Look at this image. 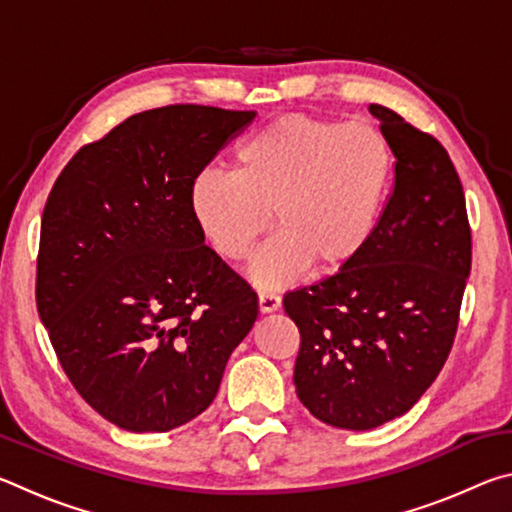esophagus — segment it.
I'll return each instance as SVG.
<instances>
[{
  "label": "esophagus",
  "mask_w": 512,
  "mask_h": 512,
  "mask_svg": "<svg viewBox=\"0 0 512 512\" xmlns=\"http://www.w3.org/2000/svg\"><path fill=\"white\" fill-rule=\"evenodd\" d=\"M257 300H259V311H262V314H273V311H277L282 305V298L277 296V293H268V291L259 293Z\"/></svg>",
  "instance_id": "obj_1"
}]
</instances>
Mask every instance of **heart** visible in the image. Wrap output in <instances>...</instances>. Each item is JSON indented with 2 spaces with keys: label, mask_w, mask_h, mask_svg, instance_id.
<instances>
[{
  "label": "heart",
  "mask_w": 512,
  "mask_h": 512,
  "mask_svg": "<svg viewBox=\"0 0 512 512\" xmlns=\"http://www.w3.org/2000/svg\"><path fill=\"white\" fill-rule=\"evenodd\" d=\"M393 180V149L366 119L284 115L235 153V171L207 169L189 185V210L216 255L239 262L271 228L248 266L257 287L307 271L329 273L357 257L377 228Z\"/></svg>",
  "instance_id": "1"
}]
</instances>
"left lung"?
Returning <instances> with one entry per match:
<instances>
[{
    "instance_id": "obj_1",
    "label": "left lung",
    "mask_w": 512,
    "mask_h": 512,
    "mask_svg": "<svg viewBox=\"0 0 512 512\" xmlns=\"http://www.w3.org/2000/svg\"><path fill=\"white\" fill-rule=\"evenodd\" d=\"M395 155L377 228L339 273L284 296L293 384L320 422L366 431L404 415L443 370L472 266L465 194L436 137L372 103Z\"/></svg>"
}]
</instances>
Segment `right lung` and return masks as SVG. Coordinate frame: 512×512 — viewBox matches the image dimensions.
<instances>
[{"label": "right lung", "instance_id": "1", "mask_svg": "<svg viewBox=\"0 0 512 512\" xmlns=\"http://www.w3.org/2000/svg\"><path fill=\"white\" fill-rule=\"evenodd\" d=\"M253 110L164 106L85 144L42 212L36 302L65 375L94 411L169 431L212 404L257 296L205 246L189 185Z\"/></svg>", "mask_w": 512, "mask_h": 512}]
</instances>
